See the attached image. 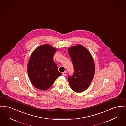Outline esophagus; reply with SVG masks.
Here are the masks:
<instances>
[{
	"label": "esophagus",
	"instance_id": "34e87169",
	"mask_svg": "<svg viewBox=\"0 0 126 126\" xmlns=\"http://www.w3.org/2000/svg\"><path fill=\"white\" fill-rule=\"evenodd\" d=\"M66 71H65V72H63V73H62V75L63 76H66Z\"/></svg>",
	"mask_w": 126,
	"mask_h": 126
}]
</instances>
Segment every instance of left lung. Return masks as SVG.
Here are the masks:
<instances>
[{"instance_id": "8db88e82", "label": "left lung", "mask_w": 126, "mask_h": 126, "mask_svg": "<svg viewBox=\"0 0 126 126\" xmlns=\"http://www.w3.org/2000/svg\"><path fill=\"white\" fill-rule=\"evenodd\" d=\"M74 66V73L68 76L69 85L75 92L80 93L86 90L95 74V66L92 56L88 50L81 45L68 49Z\"/></svg>"}]
</instances>
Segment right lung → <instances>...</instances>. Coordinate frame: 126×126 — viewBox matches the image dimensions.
Wrapping results in <instances>:
<instances>
[{"mask_svg":"<svg viewBox=\"0 0 126 126\" xmlns=\"http://www.w3.org/2000/svg\"><path fill=\"white\" fill-rule=\"evenodd\" d=\"M56 49L48 44L36 48L30 57L27 71L30 81L36 88L47 90L61 75L53 60Z\"/></svg>","mask_w":126,"mask_h":126,"instance_id":"add662e5","label":"right lung"}]
</instances>
